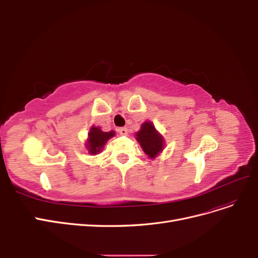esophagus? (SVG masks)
Wrapping results in <instances>:
<instances>
[{"mask_svg": "<svg viewBox=\"0 0 258 258\" xmlns=\"http://www.w3.org/2000/svg\"><path fill=\"white\" fill-rule=\"evenodd\" d=\"M118 132H119V135H121V136H127L128 135V129L126 127H121V128H118Z\"/></svg>", "mask_w": 258, "mask_h": 258, "instance_id": "obj_1", "label": "esophagus"}]
</instances>
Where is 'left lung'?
Segmentation results:
<instances>
[{"label": "left lung", "mask_w": 258, "mask_h": 258, "mask_svg": "<svg viewBox=\"0 0 258 258\" xmlns=\"http://www.w3.org/2000/svg\"><path fill=\"white\" fill-rule=\"evenodd\" d=\"M137 141L141 145L144 153L154 159L162 152L165 147V140L159 132L156 130L154 124L151 121H145L142 123L141 129L137 134Z\"/></svg>", "instance_id": "obj_1"}]
</instances>
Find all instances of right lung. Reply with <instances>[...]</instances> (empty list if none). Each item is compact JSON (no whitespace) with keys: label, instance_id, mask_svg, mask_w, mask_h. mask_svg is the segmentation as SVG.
Masks as SVG:
<instances>
[{"label":"right lung","instance_id":"obj_1","mask_svg":"<svg viewBox=\"0 0 258 258\" xmlns=\"http://www.w3.org/2000/svg\"><path fill=\"white\" fill-rule=\"evenodd\" d=\"M114 136V131L103 132L100 129V127L92 126L88 132L87 143H86V147H87L89 154L97 155L98 153H100L102 151L105 143Z\"/></svg>","mask_w":258,"mask_h":258}]
</instances>
